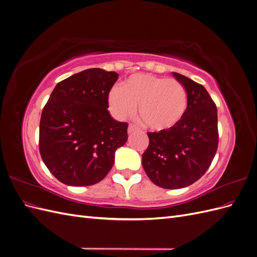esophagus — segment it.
I'll use <instances>...</instances> for the list:
<instances>
[{"label":"esophagus","mask_w":257,"mask_h":257,"mask_svg":"<svg viewBox=\"0 0 257 257\" xmlns=\"http://www.w3.org/2000/svg\"><path fill=\"white\" fill-rule=\"evenodd\" d=\"M138 131V127L133 125V124H130L128 125V128H127V133L128 134H132V133H135V132Z\"/></svg>","instance_id":"obj_1"}]
</instances>
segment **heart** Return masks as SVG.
<instances>
[{
    "instance_id": "heart-1",
    "label": "heart",
    "mask_w": 257,
    "mask_h": 257,
    "mask_svg": "<svg viewBox=\"0 0 257 257\" xmlns=\"http://www.w3.org/2000/svg\"><path fill=\"white\" fill-rule=\"evenodd\" d=\"M138 112L153 131L172 130L181 121L188 107L183 85L175 79L151 74H135L108 94V108L115 119L123 120Z\"/></svg>"
}]
</instances>
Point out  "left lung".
Here are the masks:
<instances>
[{
  "mask_svg": "<svg viewBox=\"0 0 257 257\" xmlns=\"http://www.w3.org/2000/svg\"><path fill=\"white\" fill-rule=\"evenodd\" d=\"M173 76L188 95V107L181 121L164 132L148 133L149 146L143 154V167L150 180L164 189H181L197 181L214 158L217 110L209 93L181 74Z\"/></svg>",
  "mask_w": 257,
  "mask_h": 257,
  "instance_id": "obj_1",
  "label": "left lung"
}]
</instances>
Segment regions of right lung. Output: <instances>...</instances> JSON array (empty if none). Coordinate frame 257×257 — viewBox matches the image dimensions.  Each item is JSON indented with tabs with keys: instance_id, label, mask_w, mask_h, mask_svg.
Wrapping results in <instances>:
<instances>
[{
	"instance_id": "right-lung-1",
	"label": "right lung",
	"mask_w": 257,
	"mask_h": 257,
	"mask_svg": "<svg viewBox=\"0 0 257 257\" xmlns=\"http://www.w3.org/2000/svg\"><path fill=\"white\" fill-rule=\"evenodd\" d=\"M118 74L89 68L59 82L40 123V152L49 172L72 186L102 181L114 153L127 141V123L108 111V94Z\"/></svg>"
}]
</instances>
